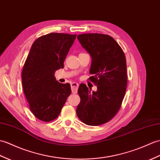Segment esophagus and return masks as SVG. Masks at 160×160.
Masks as SVG:
<instances>
[{
    "label": "esophagus",
    "mask_w": 160,
    "mask_h": 160,
    "mask_svg": "<svg viewBox=\"0 0 160 160\" xmlns=\"http://www.w3.org/2000/svg\"><path fill=\"white\" fill-rule=\"evenodd\" d=\"M79 85L76 82H72L71 84V87H72V93H76L78 91V88Z\"/></svg>",
    "instance_id": "obj_1"
}]
</instances>
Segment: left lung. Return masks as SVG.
I'll list each match as a JSON object with an SVG mask.
<instances>
[{"mask_svg": "<svg viewBox=\"0 0 160 160\" xmlns=\"http://www.w3.org/2000/svg\"><path fill=\"white\" fill-rule=\"evenodd\" d=\"M81 46L91 57L90 80L98 85L91 92L86 84L78 88L80 102L77 116L88 125L108 122L121 106L128 83L125 54L112 37L100 33L78 35Z\"/></svg>", "mask_w": 160, "mask_h": 160, "instance_id": "obj_1", "label": "left lung"}]
</instances>
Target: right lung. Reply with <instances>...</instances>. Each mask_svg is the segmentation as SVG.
<instances>
[{"mask_svg":"<svg viewBox=\"0 0 160 160\" xmlns=\"http://www.w3.org/2000/svg\"><path fill=\"white\" fill-rule=\"evenodd\" d=\"M77 35L52 32L32 43L22 73V83L30 109L39 120L49 122L60 114L71 94L69 83L58 82L57 70L64 61Z\"/></svg>","mask_w":160,"mask_h":160,"instance_id":"add662e5","label":"right lung"}]
</instances>
